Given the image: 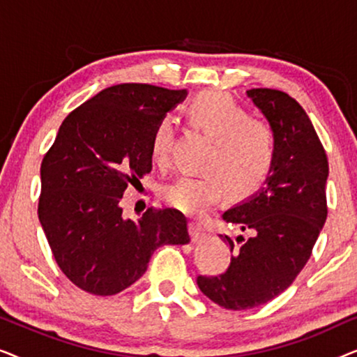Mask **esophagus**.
Listing matches in <instances>:
<instances>
[{
    "instance_id": "obj_1",
    "label": "esophagus",
    "mask_w": 357,
    "mask_h": 357,
    "mask_svg": "<svg viewBox=\"0 0 357 357\" xmlns=\"http://www.w3.org/2000/svg\"><path fill=\"white\" fill-rule=\"evenodd\" d=\"M190 236H192L195 242L203 241V238L206 237V229H204L202 222L192 221V222H190Z\"/></svg>"
}]
</instances>
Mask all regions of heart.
<instances>
[{
    "label": "heart",
    "instance_id": "heart-1",
    "mask_svg": "<svg viewBox=\"0 0 357 357\" xmlns=\"http://www.w3.org/2000/svg\"><path fill=\"white\" fill-rule=\"evenodd\" d=\"M190 128L211 139L203 162L204 174L183 175L160 190L164 202L190 216H202L224 192L232 199H247L265 187L275 172L278 138L275 128L253 119L245 107L219 91L195 96L183 109ZM174 126L160 119L151 133L149 158L154 165L169 164Z\"/></svg>",
    "mask_w": 357,
    "mask_h": 357
}]
</instances>
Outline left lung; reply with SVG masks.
Instances as JSON below:
<instances>
[{
  "label": "left lung",
  "instance_id": "1",
  "mask_svg": "<svg viewBox=\"0 0 357 357\" xmlns=\"http://www.w3.org/2000/svg\"><path fill=\"white\" fill-rule=\"evenodd\" d=\"M275 128V172L257 195L222 214L250 237H237L231 263L219 276L197 278L204 296L231 310H247L289 287L312 255L326 221L328 159L299 102L276 89L247 91ZM222 237V236H221Z\"/></svg>",
  "mask_w": 357,
  "mask_h": 357
}]
</instances>
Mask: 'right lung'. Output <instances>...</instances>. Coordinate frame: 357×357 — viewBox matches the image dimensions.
Masks as SVG:
<instances>
[{
	"instance_id": "add662e5",
	"label": "right lung",
	"mask_w": 357,
	"mask_h": 357,
	"mask_svg": "<svg viewBox=\"0 0 357 357\" xmlns=\"http://www.w3.org/2000/svg\"><path fill=\"white\" fill-rule=\"evenodd\" d=\"M185 89L125 82L100 91L63 120L40 165L38 219L65 276L94 296H114L144 275L154 250L190 242L177 209L123 218L126 188L151 172V133Z\"/></svg>"
}]
</instances>
